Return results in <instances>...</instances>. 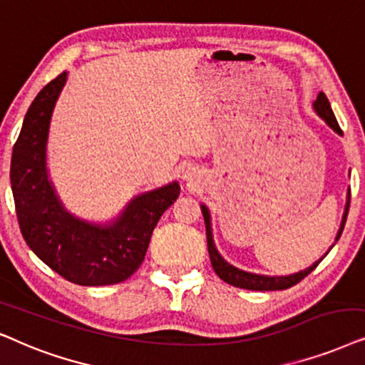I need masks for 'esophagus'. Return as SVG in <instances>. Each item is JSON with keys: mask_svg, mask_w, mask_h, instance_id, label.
<instances>
[{"mask_svg": "<svg viewBox=\"0 0 365 365\" xmlns=\"http://www.w3.org/2000/svg\"><path fill=\"white\" fill-rule=\"evenodd\" d=\"M187 180H190V182H192V175H190V177H187Z\"/></svg>", "mask_w": 365, "mask_h": 365, "instance_id": "esophagus-1", "label": "esophagus"}]
</instances>
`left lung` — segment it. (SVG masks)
Here are the masks:
<instances>
[{
	"label": "left lung",
	"instance_id": "obj_1",
	"mask_svg": "<svg viewBox=\"0 0 365 365\" xmlns=\"http://www.w3.org/2000/svg\"><path fill=\"white\" fill-rule=\"evenodd\" d=\"M314 110L315 113H317L320 118H322L325 123H327L330 128L334 130L335 133L342 135V130L341 126H339L337 120H335V115L332 108H330V103L327 100V96H325L322 91H320L317 100L314 101ZM349 205H351V188H349L347 192V203H346V210H344V215H342V222H341V228H339L337 232V237H335V242L341 239L342 235V230H344V225H346V220H347V213H349ZM202 213H203V220H205V228H207V245H208V255H210V262H212V267L213 270H215V274L220 277L223 282H227V284L233 285V287H239V289H247V290H285L289 287H292V285L299 284L300 280L305 279L310 272H312L315 267H317L320 262L325 255L329 254L330 247L327 254H325L322 259L314 262L312 265L309 267V269L305 270H300L297 274H292V275H282V277H270V275H259V274H250V272H245V270H240L237 269V267H233L228 264L227 260H223V257L218 254L215 244H213V235H212V220H210V212H208V208L205 205H202Z\"/></svg>",
	"mask_w": 365,
	"mask_h": 365
}]
</instances>
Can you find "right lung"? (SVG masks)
Returning a JSON list of instances; mask_svg holds the SVG:
<instances>
[{"label": "right lung", "mask_w": 365, "mask_h": 365, "mask_svg": "<svg viewBox=\"0 0 365 365\" xmlns=\"http://www.w3.org/2000/svg\"><path fill=\"white\" fill-rule=\"evenodd\" d=\"M66 76L63 71L36 95L13 147L9 178L19 230L38 259L68 282L86 287L118 284L142 265L153 228L178 198L180 185L172 182L137 195L105 225L71 215L46 168L50 121Z\"/></svg>", "instance_id": "1"}]
</instances>
